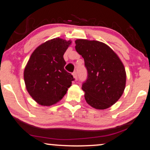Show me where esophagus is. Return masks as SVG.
Listing matches in <instances>:
<instances>
[{
  "mask_svg": "<svg viewBox=\"0 0 150 150\" xmlns=\"http://www.w3.org/2000/svg\"><path fill=\"white\" fill-rule=\"evenodd\" d=\"M73 75L74 78H75V80H77V75L76 72H74V73H73Z\"/></svg>",
  "mask_w": 150,
  "mask_h": 150,
  "instance_id": "34e87169",
  "label": "esophagus"
}]
</instances>
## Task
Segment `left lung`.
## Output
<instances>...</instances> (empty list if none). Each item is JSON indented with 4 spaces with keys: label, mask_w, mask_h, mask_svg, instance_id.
<instances>
[{
    "label": "left lung",
    "mask_w": 150,
    "mask_h": 150,
    "mask_svg": "<svg viewBox=\"0 0 150 150\" xmlns=\"http://www.w3.org/2000/svg\"><path fill=\"white\" fill-rule=\"evenodd\" d=\"M75 44L87 70V79L82 87L86 101L96 109L111 107L124 92L126 73L123 63L103 42L77 39Z\"/></svg>",
    "instance_id": "1"
}]
</instances>
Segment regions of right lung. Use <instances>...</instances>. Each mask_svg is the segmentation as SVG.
Instances as JSON below:
<instances>
[{
    "mask_svg": "<svg viewBox=\"0 0 150 150\" xmlns=\"http://www.w3.org/2000/svg\"><path fill=\"white\" fill-rule=\"evenodd\" d=\"M71 41L55 38L33 51L24 70L27 92L36 102L49 106L61 101L74 80L64 69L63 55Z\"/></svg>",
    "mask_w": 150,
    "mask_h": 150,
    "instance_id": "1",
    "label": "right lung"
}]
</instances>
